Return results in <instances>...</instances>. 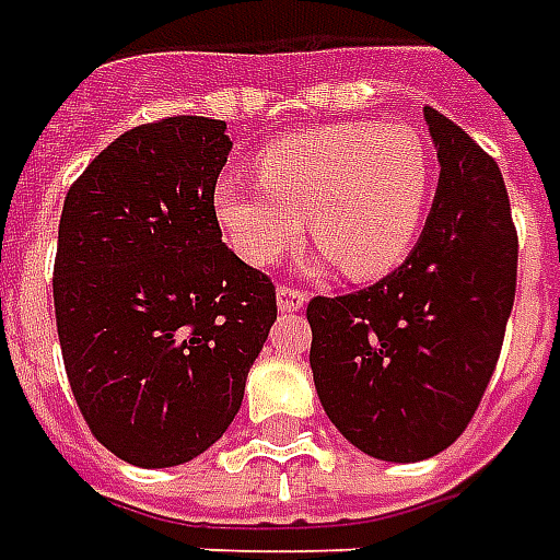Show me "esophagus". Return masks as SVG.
<instances>
[{
    "label": "esophagus",
    "mask_w": 560,
    "mask_h": 560,
    "mask_svg": "<svg viewBox=\"0 0 560 560\" xmlns=\"http://www.w3.org/2000/svg\"><path fill=\"white\" fill-rule=\"evenodd\" d=\"M306 292L304 289H295V285H280L277 289V310L280 313H298V310H304L306 306Z\"/></svg>",
    "instance_id": "esophagus-1"
}]
</instances>
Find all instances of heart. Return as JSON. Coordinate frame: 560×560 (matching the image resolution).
<instances>
[{"mask_svg": "<svg viewBox=\"0 0 560 560\" xmlns=\"http://www.w3.org/2000/svg\"><path fill=\"white\" fill-rule=\"evenodd\" d=\"M259 183L215 185V218L250 265L292 250L301 230L339 271L369 280L413 245L431 195V150L398 124H336L280 138L256 159Z\"/></svg>", "mask_w": 560, "mask_h": 560, "instance_id": "heart-1", "label": "heart"}]
</instances>
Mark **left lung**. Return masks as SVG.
<instances>
[{"mask_svg": "<svg viewBox=\"0 0 560 560\" xmlns=\"http://www.w3.org/2000/svg\"><path fill=\"white\" fill-rule=\"evenodd\" d=\"M440 183L419 242L393 275L313 298L310 369L327 419L360 452L416 464L464 434L514 310L516 230L502 171L424 105Z\"/></svg>", "mask_w": 560, "mask_h": 560, "instance_id": "8db88e82", "label": "left lung"}]
</instances>
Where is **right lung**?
Wrapping results in <instances>:
<instances>
[{"label": "right lung", "mask_w": 560, "mask_h": 560, "mask_svg": "<svg viewBox=\"0 0 560 560\" xmlns=\"http://www.w3.org/2000/svg\"><path fill=\"white\" fill-rule=\"evenodd\" d=\"M224 120L129 129L85 167L58 224L56 325L91 434L144 469L218 443L277 318L275 285L221 242Z\"/></svg>", "instance_id": "1"}]
</instances>
